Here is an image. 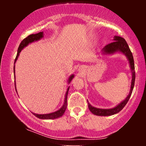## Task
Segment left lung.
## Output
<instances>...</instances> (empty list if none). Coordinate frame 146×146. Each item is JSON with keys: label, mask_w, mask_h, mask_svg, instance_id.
Masks as SVG:
<instances>
[{"label": "left lung", "mask_w": 146, "mask_h": 146, "mask_svg": "<svg viewBox=\"0 0 146 146\" xmlns=\"http://www.w3.org/2000/svg\"><path fill=\"white\" fill-rule=\"evenodd\" d=\"M104 51L106 53H113L115 51H121L123 53H124L127 56L128 59L130 62V67L132 71V79L131 82V89H130V94L127 97L126 99L119 104L118 106H117L115 108H111V109H100V108H97L95 107L92 106L89 103H88V108L90 111L94 115H98V116H109V115H113L114 114L119 113V111L123 109V107L125 106L127 102H128L131 94L132 93L134 86H135V64H134V59L132 56V53L129 48L126 41L125 40L124 38H121L119 36H115L114 38V41L113 42H110L109 44L106 45L105 47L103 48Z\"/></svg>", "instance_id": "left-lung-1"}]
</instances>
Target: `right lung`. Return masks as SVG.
<instances>
[{"label": "right lung", "mask_w": 146, "mask_h": 146, "mask_svg": "<svg viewBox=\"0 0 146 146\" xmlns=\"http://www.w3.org/2000/svg\"><path fill=\"white\" fill-rule=\"evenodd\" d=\"M43 37V32H39L38 33H36V34H31L29 36H28L27 38H25V39H23L22 42H21V44L19 45V47L18 48V53L17 55H16V59H15V62H16V60L18 59V57L19 56V53L20 52L25 46H26L27 45L29 44V43L33 42L38 40H40V38H42ZM14 72L15 73V68L14 66ZM74 75H72L71 77L69 78V82L71 81L72 79L73 78ZM16 85V84H15ZM16 88V86H15ZM68 90H69V86H68L67 91L66 93V95H65V100H64V105L62 106L60 110H58V111L54 112V113H49V114H44V115H38V114H36V113H33L35 116L38 117L39 119H56L58 118V117H60L61 116H62L64 113L65 112L66 110V106H67V95H68Z\"/></svg>", "instance_id": "obj_1"}]
</instances>
